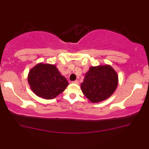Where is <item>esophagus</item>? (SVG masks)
<instances>
[{"instance_id":"esophagus-1","label":"esophagus","mask_w":149,"mask_h":149,"mask_svg":"<svg viewBox=\"0 0 149 149\" xmlns=\"http://www.w3.org/2000/svg\"><path fill=\"white\" fill-rule=\"evenodd\" d=\"M72 82H73V84H78V83H79V82H78V80H74V81H73Z\"/></svg>"}]
</instances>
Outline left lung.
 Wrapping results in <instances>:
<instances>
[{"label":"left lung","mask_w":149,"mask_h":149,"mask_svg":"<svg viewBox=\"0 0 149 149\" xmlns=\"http://www.w3.org/2000/svg\"><path fill=\"white\" fill-rule=\"evenodd\" d=\"M118 85V75L110 65L91 67L86 73L81 90L92 103L108 98Z\"/></svg>","instance_id":"8db88e82"}]
</instances>
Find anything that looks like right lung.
<instances>
[{
	"label": "right lung",
	"instance_id": "1",
	"mask_svg": "<svg viewBox=\"0 0 149 149\" xmlns=\"http://www.w3.org/2000/svg\"><path fill=\"white\" fill-rule=\"evenodd\" d=\"M28 81L32 91L37 96L46 99L55 98L69 85L56 66L43 63L37 64L30 69Z\"/></svg>",
	"mask_w": 149,
	"mask_h": 149
}]
</instances>
